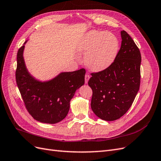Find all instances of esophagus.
<instances>
[{
  "mask_svg": "<svg viewBox=\"0 0 161 161\" xmlns=\"http://www.w3.org/2000/svg\"><path fill=\"white\" fill-rule=\"evenodd\" d=\"M89 79H90V75L88 74V73H86V74L85 76V84H86L87 82H88Z\"/></svg>",
  "mask_w": 161,
  "mask_h": 161,
  "instance_id": "esophagus-1",
  "label": "esophagus"
}]
</instances>
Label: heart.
I'll return each instance as SVG.
<instances>
[{"mask_svg": "<svg viewBox=\"0 0 161 161\" xmlns=\"http://www.w3.org/2000/svg\"><path fill=\"white\" fill-rule=\"evenodd\" d=\"M78 49L86 56V66L92 71L99 72L108 69L115 60L119 42L110 33L92 31L87 33Z\"/></svg>", "mask_w": 161, "mask_h": 161, "instance_id": "heart-1", "label": "heart"}]
</instances>
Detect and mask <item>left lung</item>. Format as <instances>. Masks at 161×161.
Here are the masks:
<instances>
[{
	"mask_svg": "<svg viewBox=\"0 0 161 161\" xmlns=\"http://www.w3.org/2000/svg\"><path fill=\"white\" fill-rule=\"evenodd\" d=\"M121 45L114 62L104 70L92 72L91 107L101 119L114 121L128 111L140 85L141 54L129 34L121 31Z\"/></svg>",
	"mask_w": 161,
	"mask_h": 161,
	"instance_id": "1",
	"label": "left lung"
}]
</instances>
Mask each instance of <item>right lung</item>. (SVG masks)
Masks as SVG:
<instances>
[{"label": "right lung", "instance_id": "obj_1", "mask_svg": "<svg viewBox=\"0 0 161 161\" xmlns=\"http://www.w3.org/2000/svg\"><path fill=\"white\" fill-rule=\"evenodd\" d=\"M24 47L22 46L18 50L15 72L17 85L24 104L36 120L56 124L64 119L69 113L70 101L75 91L85 83L86 71L82 69L62 72L50 81H38L26 69L23 56Z\"/></svg>", "mask_w": 161, "mask_h": 161}]
</instances>
